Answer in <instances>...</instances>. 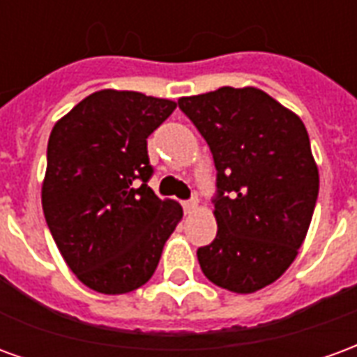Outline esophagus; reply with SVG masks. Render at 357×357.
<instances>
[{
	"label": "esophagus",
	"instance_id": "esophagus-1",
	"mask_svg": "<svg viewBox=\"0 0 357 357\" xmlns=\"http://www.w3.org/2000/svg\"><path fill=\"white\" fill-rule=\"evenodd\" d=\"M199 206V201L197 199H191V201L183 202V210H185V214H193L195 210Z\"/></svg>",
	"mask_w": 357,
	"mask_h": 357
}]
</instances>
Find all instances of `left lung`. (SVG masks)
<instances>
[{
    "mask_svg": "<svg viewBox=\"0 0 357 357\" xmlns=\"http://www.w3.org/2000/svg\"><path fill=\"white\" fill-rule=\"evenodd\" d=\"M218 170L216 239L197 250L222 289L250 294L289 269L312 222L319 172L298 114L258 88L181 97Z\"/></svg>",
    "mask_w": 357,
    "mask_h": 357,
    "instance_id": "1",
    "label": "left lung"
}]
</instances>
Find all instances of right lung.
<instances>
[{
    "instance_id": "obj_1",
    "label": "right lung",
    "mask_w": 357,
    "mask_h": 357,
    "mask_svg": "<svg viewBox=\"0 0 357 357\" xmlns=\"http://www.w3.org/2000/svg\"><path fill=\"white\" fill-rule=\"evenodd\" d=\"M178 105L101 89L53 126L42 183L45 222L66 266L101 294H124L155 273L181 222L179 202L147 185V137Z\"/></svg>"
}]
</instances>
